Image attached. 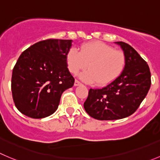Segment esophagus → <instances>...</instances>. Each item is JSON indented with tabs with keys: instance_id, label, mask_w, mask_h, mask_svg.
<instances>
[{
	"instance_id": "obj_1",
	"label": "esophagus",
	"mask_w": 160,
	"mask_h": 160,
	"mask_svg": "<svg viewBox=\"0 0 160 160\" xmlns=\"http://www.w3.org/2000/svg\"><path fill=\"white\" fill-rule=\"evenodd\" d=\"M80 85H81V82H78V80H75V81H74V86H80Z\"/></svg>"
}]
</instances>
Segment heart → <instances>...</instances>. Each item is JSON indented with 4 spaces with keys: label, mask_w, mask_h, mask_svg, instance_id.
<instances>
[{
    "label": "heart",
    "mask_w": 160,
    "mask_h": 160,
    "mask_svg": "<svg viewBox=\"0 0 160 160\" xmlns=\"http://www.w3.org/2000/svg\"><path fill=\"white\" fill-rule=\"evenodd\" d=\"M66 62L69 71L74 74L87 67L89 70L80 74V79L104 86L113 82L122 73L126 56L120 50L94 41L83 44L79 52L71 48L66 55Z\"/></svg>",
    "instance_id": "heart-1"
}]
</instances>
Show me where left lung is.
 <instances>
[{"label":"left lung","mask_w":160,"mask_h":160,"mask_svg":"<svg viewBox=\"0 0 160 160\" xmlns=\"http://www.w3.org/2000/svg\"><path fill=\"white\" fill-rule=\"evenodd\" d=\"M120 45L126 66L119 77L102 89H90L84 103L86 112L98 120H115L134 113L151 86V73L145 60L128 44Z\"/></svg>","instance_id":"left-lung-1"}]
</instances>
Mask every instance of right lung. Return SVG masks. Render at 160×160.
<instances>
[{
	"label": "right lung",
	"mask_w": 160,
	"mask_h": 160,
	"mask_svg": "<svg viewBox=\"0 0 160 160\" xmlns=\"http://www.w3.org/2000/svg\"><path fill=\"white\" fill-rule=\"evenodd\" d=\"M71 43V40L47 39L22 52L12 75V98L21 113L42 118L58 108L62 93L74 83L66 62Z\"/></svg>",
	"instance_id": "add662e5"
}]
</instances>
